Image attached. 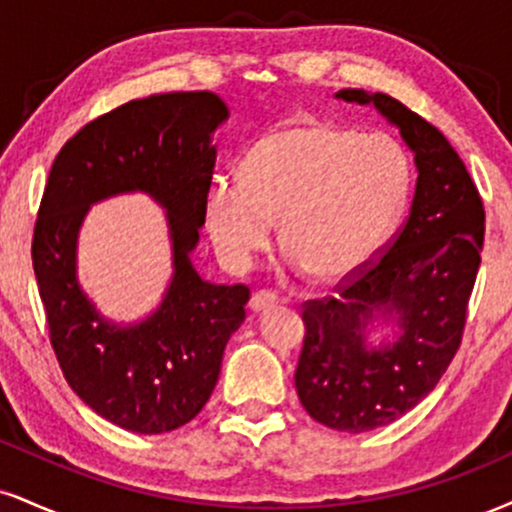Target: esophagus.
Masks as SVG:
<instances>
[{
    "label": "esophagus",
    "instance_id": "esophagus-1",
    "mask_svg": "<svg viewBox=\"0 0 512 512\" xmlns=\"http://www.w3.org/2000/svg\"><path fill=\"white\" fill-rule=\"evenodd\" d=\"M276 303H279L276 293L257 291V293H252V298H250V310L252 312H264V310H269V307H274Z\"/></svg>",
    "mask_w": 512,
    "mask_h": 512
}]
</instances>
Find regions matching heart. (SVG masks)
I'll return each mask as SVG.
<instances>
[{
    "mask_svg": "<svg viewBox=\"0 0 512 512\" xmlns=\"http://www.w3.org/2000/svg\"><path fill=\"white\" fill-rule=\"evenodd\" d=\"M408 193L410 159L396 138L288 121L245 152L240 176L212 178L205 221L221 260L248 269L272 248L281 219L293 267L336 283L379 255Z\"/></svg>",
    "mask_w": 512,
    "mask_h": 512,
    "instance_id": "heart-1",
    "label": "heart"
}]
</instances>
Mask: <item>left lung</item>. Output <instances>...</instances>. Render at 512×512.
Returning a JSON list of instances; mask_svg holds the SVG:
<instances>
[{
  "instance_id": "left-lung-1",
  "label": "left lung",
  "mask_w": 512,
  "mask_h": 512,
  "mask_svg": "<svg viewBox=\"0 0 512 512\" xmlns=\"http://www.w3.org/2000/svg\"><path fill=\"white\" fill-rule=\"evenodd\" d=\"M338 100L372 104L415 155L408 219L386 250L336 295L303 307L295 389L312 420L362 434L391 424L434 391L463 341L484 245V205L463 159L439 128L384 92L346 88ZM374 323L399 331L366 341Z\"/></svg>"
}]
</instances>
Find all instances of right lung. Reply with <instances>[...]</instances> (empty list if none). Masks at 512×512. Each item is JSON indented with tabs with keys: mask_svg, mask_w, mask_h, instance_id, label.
<instances>
[{
	"mask_svg": "<svg viewBox=\"0 0 512 512\" xmlns=\"http://www.w3.org/2000/svg\"><path fill=\"white\" fill-rule=\"evenodd\" d=\"M226 119V104L207 90L126 102L85 123L49 171L33 233L49 341L78 398L128 432L164 434L193 420L245 319L250 288L209 283L190 262L217 162L212 135ZM135 189L167 209L175 274L150 318L121 327L79 288L77 231L95 201Z\"/></svg>",
	"mask_w": 512,
	"mask_h": 512,
	"instance_id": "obj_1",
	"label": "right lung"
}]
</instances>
